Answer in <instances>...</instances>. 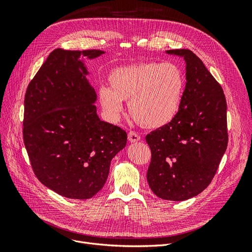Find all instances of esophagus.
I'll return each instance as SVG.
<instances>
[{
    "instance_id": "34e87169",
    "label": "esophagus",
    "mask_w": 252,
    "mask_h": 252,
    "mask_svg": "<svg viewBox=\"0 0 252 252\" xmlns=\"http://www.w3.org/2000/svg\"><path fill=\"white\" fill-rule=\"evenodd\" d=\"M140 135L138 133H135L134 131H130L128 133V141L130 143H136L140 141Z\"/></svg>"
}]
</instances>
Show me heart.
<instances>
[{
  "instance_id": "1",
  "label": "heart",
  "mask_w": 252,
  "mask_h": 252,
  "mask_svg": "<svg viewBox=\"0 0 252 252\" xmlns=\"http://www.w3.org/2000/svg\"><path fill=\"white\" fill-rule=\"evenodd\" d=\"M108 87L98 90L102 108L111 120L123 111L122 102L135 123L146 129L168 125L180 110L185 80L173 63L141 62L114 68L108 75Z\"/></svg>"
}]
</instances>
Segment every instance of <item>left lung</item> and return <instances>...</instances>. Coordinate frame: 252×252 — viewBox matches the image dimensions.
<instances>
[{
	"label": "left lung",
	"mask_w": 252,
	"mask_h": 252,
	"mask_svg": "<svg viewBox=\"0 0 252 252\" xmlns=\"http://www.w3.org/2000/svg\"><path fill=\"white\" fill-rule=\"evenodd\" d=\"M166 53L184 59L186 86L177 117L146 135L147 181L158 197L180 202L201 193L215 177L228 144L227 104L222 87L191 50Z\"/></svg>",
	"instance_id": "left-lung-1"
}]
</instances>
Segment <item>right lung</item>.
I'll return each mask as SVG.
<instances>
[{
  "label": "right lung",
  "mask_w": 252,
  "mask_h": 252,
  "mask_svg": "<svg viewBox=\"0 0 252 252\" xmlns=\"http://www.w3.org/2000/svg\"><path fill=\"white\" fill-rule=\"evenodd\" d=\"M102 50L55 49L29 83L23 138L36 178L68 199L87 200L108 178L111 159L126 146L123 129L101 121L84 58Z\"/></svg>",
  "instance_id": "right-lung-1"
}]
</instances>
